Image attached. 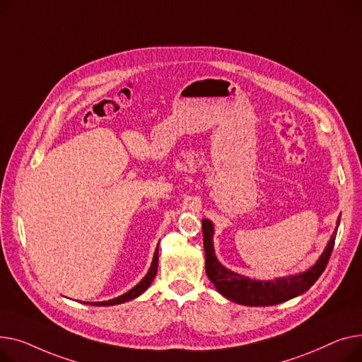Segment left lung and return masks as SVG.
I'll list each match as a JSON object with an SVG mask.
<instances>
[{"label": "left lung", "mask_w": 362, "mask_h": 362, "mask_svg": "<svg viewBox=\"0 0 362 362\" xmlns=\"http://www.w3.org/2000/svg\"><path fill=\"white\" fill-rule=\"evenodd\" d=\"M341 222V216L337 219V226ZM337 226L333 232V235L320 256L317 263L304 273L288 276V278H279L274 281H251L245 276L233 273L223 267L214 251V225L210 221L203 219V245H204V256H206V273L210 282L225 296V298L238 303L243 305L251 307H264V305H276L291 298H295L305 291H308L315 281L320 278L325 272L332 251L334 247V240L337 233Z\"/></svg>", "instance_id": "obj_1"}]
</instances>
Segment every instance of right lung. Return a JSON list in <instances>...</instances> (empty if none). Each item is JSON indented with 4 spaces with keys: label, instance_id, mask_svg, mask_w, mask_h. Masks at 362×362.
<instances>
[{
    "label": "right lung",
    "instance_id": "right-lung-1",
    "mask_svg": "<svg viewBox=\"0 0 362 362\" xmlns=\"http://www.w3.org/2000/svg\"><path fill=\"white\" fill-rule=\"evenodd\" d=\"M159 247V245H158ZM158 254H159V250L156 248V251H155V256H153V262H152V266H151V269H148V272H147V274L144 276V278L133 288V289H130L129 292H125L124 295H121V296H117V298H114V300H110V301H103V303H89L90 305H99V307H106V305H117V304H122V303H127V301H130V300H134V298H137L139 295H141L148 286H151V284H152V281L155 279V276H156V272H158V260H159V257H158ZM88 304V303H86Z\"/></svg>",
    "mask_w": 362,
    "mask_h": 362
}]
</instances>
